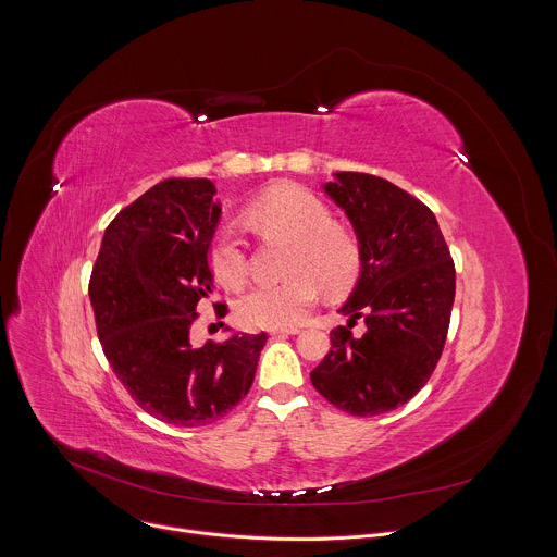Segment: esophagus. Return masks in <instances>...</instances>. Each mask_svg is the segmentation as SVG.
Returning a JSON list of instances; mask_svg holds the SVG:
<instances>
[{
	"label": "esophagus",
	"instance_id": "34e87169",
	"mask_svg": "<svg viewBox=\"0 0 557 557\" xmlns=\"http://www.w3.org/2000/svg\"><path fill=\"white\" fill-rule=\"evenodd\" d=\"M273 337H286V335H297L299 329H271L269 331Z\"/></svg>",
	"mask_w": 557,
	"mask_h": 557
}]
</instances>
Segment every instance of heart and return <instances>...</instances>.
<instances>
[{"label":"heart","instance_id":"b5f03b06","mask_svg":"<svg viewBox=\"0 0 557 557\" xmlns=\"http://www.w3.org/2000/svg\"><path fill=\"white\" fill-rule=\"evenodd\" d=\"M249 220L267 233L293 240L290 277L277 284H256L235 304L237 322L247 329H293L312 308L320 288L342 295L361 273L357 237L333 224L331 209L301 187H275L249 207ZM209 264L226 286L247 280V247L240 231L224 224L213 235Z\"/></svg>","mask_w":557,"mask_h":557}]
</instances>
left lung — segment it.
Listing matches in <instances>:
<instances>
[{"instance_id":"left-lung-1","label":"left lung","mask_w":557,"mask_h":557,"mask_svg":"<svg viewBox=\"0 0 557 557\" xmlns=\"http://www.w3.org/2000/svg\"><path fill=\"white\" fill-rule=\"evenodd\" d=\"M326 196L346 213L361 247V273L344 306L346 326L310 372L335 408L374 417L408 404L432 376L449 329L456 271L436 215L385 178L337 172ZM361 315L363 336L351 326Z\"/></svg>"}]
</instances>
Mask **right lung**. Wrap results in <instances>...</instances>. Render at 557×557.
I'll return each mask as SVG.
<instances>
[{"label": "right lung", "instance_id": "obj_1", "mask_svg": "<svg viewBox=\"0 0 557 557\" xmlns=\"http://www.w3.org/2000/svg\"><path fill=\"white\" fill-rule=\"evenodd\" d=\"M207 178H168L106 228L90 277L103 352L132 399L158 421H218L251 389L267 333L194 346L196 306L209 297V247L222 207Z\"/></svg>", "mask_w": 557, "mask_h": 557}]
</instances>
